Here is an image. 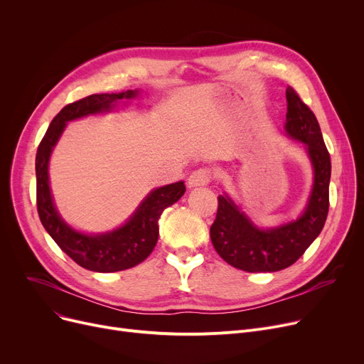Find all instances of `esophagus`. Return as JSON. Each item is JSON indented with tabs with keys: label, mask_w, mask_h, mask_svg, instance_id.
<instances>
[{
	"label": "esophagus",
	"mask_w": 364,
	"mask_h": 364,
	"mask_svg": "<svg viewBox=\"0 0 364 364\" xmlns=\"http://www.w3.org/2000/svg\"><path fill=\"white\" fill-rule=\"evenodd\" d=\"M209 181H211V171L206 169V168H200V169H196L193 171L192 174H190L188 177V187H200V186H206L209 184Z\"/></svg>",
	"instance_id": "1"
}]
</instances>
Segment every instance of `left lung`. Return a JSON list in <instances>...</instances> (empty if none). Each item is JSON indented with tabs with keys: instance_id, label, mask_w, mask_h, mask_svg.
Here are the masks:
<instances>
[{
	"instance_id": "8db88e82",
	"label": "left lung",
	"mask_w": 364,
	"mask_h": 364,
	"mask_svg": "<svg viewBox=\"0 0 364 364\" xmlns=\"http://www.w3.org/2000/svg\"><path fill=\"white\" fill-rule=\"evenodd\" d=\"M286 136L304 144L314 172L311 193L302 214L280 225L261 228L230 196L223 193L218 196L217 217L209 232L218 255L247 273L288 269L320 235L329 211L331 156L318 122L292 87L286 88Z\"/></svg>"
}]
</instances>
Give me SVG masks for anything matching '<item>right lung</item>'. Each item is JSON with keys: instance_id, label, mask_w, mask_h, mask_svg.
<instances>
[{"instance_id": "obj_1", "label": "right lung", "mask_w": 364, "mask_h": 364, "mask_svg": "<svg viewBox=\"0 0 364 364\" xmlns=\"http://www.w3.org/2000/svg\"><path fill=\"white\" fill-rule=\"evenodd\" d=\"M139 94V90L91 94L85 99L65 106L51 121L36 150L38 215L47 233L60 250L76 264L91 272L114 273L143 262L156 246L159 236L158 221L164 209L176 203L186 192L184 181L153 188L121 227L106 233L91 235L75 230L57 211L50 188L48 164L51 151L63 134L66 124L90 114L112 112L119 102L128 103L137 99Z\"/></svg>"}]
</instances>
